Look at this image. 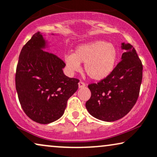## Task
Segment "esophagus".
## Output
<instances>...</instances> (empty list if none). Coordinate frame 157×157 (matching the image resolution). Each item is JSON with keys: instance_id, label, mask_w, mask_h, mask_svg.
<instances>
[{"instance_id": "obj_1", "label": "esophagus", "mask_w": 157, "mask_h": 157, "mask_svg": "<svg viewBox=\"0 0 157 157\" xmlns=\"http://www.w3.org/2000/svg\"><path fill=\"white\" fill-rule=\"evenodd\" d=\"M85 86V84L84 82H82V81H80L78 83V87L79 88H83V87Z\"/></svg>"}]
</instances>
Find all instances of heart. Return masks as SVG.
<instances>
[{
	"mask_svg": "<svg viewBox=\"0 0 157 157\" xmlns=\"http://www.w3.org/2000/svg\"><path fill=\"white\" fill-rule=\"evenodd\" d=\"M117 56L114 44L100 40L77 45L72 55H65L64 59L70 72L78 71L80 63H84L86 75L92 80H101L112 73Z\"/></svg>",
	"mask_w": 157,
	"mask_h": 157,
	"instance_id": "1",
	"label": "heart"
}]
</instances>
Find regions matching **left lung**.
<instances>
[{"instance_id": "1", "label": "left lung", "mask_w": 157, "mask_h": 157, "mask_svg": "<svg viewBox=\"0 0 157 157\" xmlns=\"http://www.w3.org/2000/svg\"><path fill=\"white\" fill-rule=\"evenodd\" d=\"M122 60L108 77L88 88L91 96L85 104L93 117L113 122L124 117L136 104L143 77V64L132 45L122 43Z\"/></svg>"}]
</instances>
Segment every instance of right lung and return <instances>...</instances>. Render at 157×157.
I'll use <instances>...</instances> for the list:
<instances>
[{
  "label": "right lung",
  "instance_id": "right-lung-1",
  "mask_svg": "<svg viewBox=\"0 0 157 157\" xmlns=\"http://www.w3.org/2000/svg\"><path fill=\"white\" fill-rule=\"evenodd\" d=\"M45 46L39 32L33 35L21 49L15 76L21 108L40 124H48L62 116L80 81L64 74L65 63L56 55L43 51Z\"/></svg>",
  "mask_w": 157,
  "mask_h": 157
}]
</instances>
